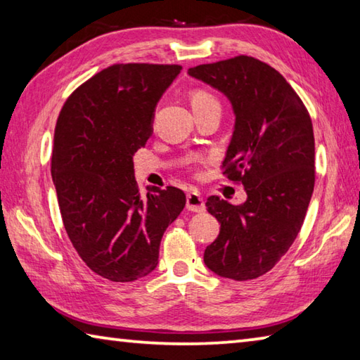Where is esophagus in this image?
<instances>
[{"label": "esophagus", "mask_w": 360, "mask_h": 360, "mask_svg": "<svg viewBox=\"0 0 360 360\" xmlns=\"http://www.w3.org/2000/svg\"><path fill=\"white\" fill-rule=\"evenodd\" d=\"M186 206H187L188 211H192V212H205L206 211L205 200H202V197L198 192L187 193Z\"/></svg>", "instance_id": "esophagus-1"}]
</instances>
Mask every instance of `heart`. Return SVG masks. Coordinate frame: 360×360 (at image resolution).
Instances as JSON below:
<instances>
[{"label":"heart","instance_id":"b5f03b06","mask_svg":"<svg viewBox=\"0 0 360 360\" xmlns=\"http://www.w3.org/2000/svg\"><path fill=\"white\" fill-rule=\"evenodd\" d=\"M191 103H192V108L197 110V108L209 105V103H219V102H217V99H215L214 96L206 93V91L198 89V91H195V93L191 96Z\"/></svg>","mask_w":360,"mask_h":360}]
</instances>
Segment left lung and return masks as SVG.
Instances as JSON below:
<instances>
[{
    "mask_svg": "<svg viewBox=\"0 0 360 360\" xmlns=\"http://www.w3.org/2000/svg\"><path fill=\"white\" fill-rule=\"evenodd\" d=\"M187 74L231 103L234 130L224 174L240 181L244 205L211 197L207 211L220 224L205 250L207 269L220 277L264 276L290 250L315 186V136L310 115L290 83L252 56L201 64Z\"/></svg>",
    "mask_w": 360,
    "mask_h": 360,
    "instance_id": "8db88e82",
    "label": "left lung"
}]
</instances>
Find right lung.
<instances>
[{
  "label": "right lung",
  "instance_id": "obj_1",
  "mask_svg": "<svg viewBox=\"0 0 360 360\" xmlns=\"http://www.w3.org/2000/svg\"><path fill=\"white\" fill-rule=\"evenodd\" d=\"M181 66L115 64L70 94L58 117L51 178L64 228L97 276L134 282L159 264L163 233L186 206L176 187L141 197L134 155Z\"/></svg>",
  "mask_w": 360,
  "mask_h": 360
}]
</instances>
